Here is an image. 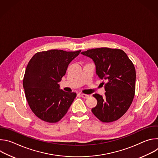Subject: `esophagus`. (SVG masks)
<instances>
[{
  "mask_svg": "<svg viewBox=\"0 0 158 158\" xmlns=\"http://www.w3.org/2000/svg\"><path fill=\"white\" fill-rule=\"evenodd\" d=\"M81 96L82 98H84V99H87V98L89 97V95H87V94H81Z\"/></svg>",
  "mask_w": 158,
  "mask_h": 158,
  "instance_id": "esophagus-1",
  "label": "esophagus"
}]
</instances>
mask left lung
Instances as JSON below:
<instances>
[{"instance_id": "1", "label": "left lung", "mask_w": 158, "mask_h": 158, "mask_svg": "<svg viewBox=\"0 0 158 158\" xmlns=\"http://www.w3.org/2000/svg\"><path fill=\"white\" fill-rule=\"evenodd\" d=\"M81 54L93 59L96 74L107 82L105 98L93 94L98 103L91 109L93 113L103 123L118 120L126 113L134 99L136 78L134 64L123 51L118 49H93Z\"/></svg>"}]
</instances>
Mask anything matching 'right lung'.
<instances>
[{"instance_id":"obj_1","label":"right lung","mask_w":158,"mask_h":158,"mask_svg":"<svg viewBox=\"0 0 158 158\" xmlns=\"http://www.w3.org/2000/svg\"><path fill=\"white\" fill-rule=\"evenodd\" d=\"M81 51H42L36 53L29 62L23 87L30 108L41 120L57 123L71 106L76 93L64 91L58 82L65 74L70 62Z\"/></svg>"}]
</instances>
